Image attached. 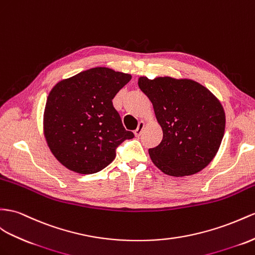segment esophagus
<instances>
[{"label": "esophagus", "mask_w": 255, "mask_h": 255, "mask_svg": "<svg viewBox=\"0 0 255 255\" xmlns=\"http://www.w3.org/2000/svg\"><path fill=\"white\" fill-rule=\"evenodd\" d=\"M144 127H145V123H144V122H140L138 127H136V129L133 131L134 135H135V136H139V135L142 133V131H143V129H144Z\"/></svg>", "instance_id": "esophagus-1"}]
</instances>
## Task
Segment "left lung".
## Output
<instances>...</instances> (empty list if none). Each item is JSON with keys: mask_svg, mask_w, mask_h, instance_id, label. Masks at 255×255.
Returning a JSON list of instances; mask_svg holds the SVG:
<instances>
[{"mask_svg": "<svg viewBox=\"0 0 255 255\" xmlns=\"http://www.w3.org/2000/svg\"><path fill=\"white\" fill-rule=\"evenodd\" d=\"M164 136L149 148L154 165L171 177L201 171L217 155L225 131V112L207 87L190 78L140 76Z\"/></svg>", "mask_w": 255, "mask_h": 255, "instance_id": "1", "label": "left lung"}]
</instances>
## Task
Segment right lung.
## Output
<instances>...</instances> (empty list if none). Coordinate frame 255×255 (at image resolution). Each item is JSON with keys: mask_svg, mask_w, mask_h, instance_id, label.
Masks as SVG:
<instances>
[{"mask_svg": "<svg viewBox=\"0 0 255 255\" xmlns=\"http://www.w3.org/2000/svg\"><path fill=\"white\" fill-rule=\"evenodd\" d=\"M130 80V74L97 67L61 80L50 90L43 130L61 165L76 173H96L114 160L124 140L133 138L112 103Z\"/></svg>", "mask_w": 255, "mask_h": 255, "instance_id": "right-lung-1", "label": "right lung"}]
</instances>
